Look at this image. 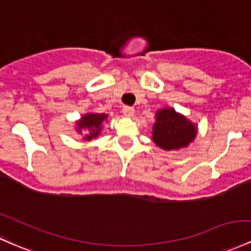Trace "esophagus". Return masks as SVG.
<instances>
[{"instance_id": "esophagus-1", "label": "esophagus", "mask_w": 251, "mask_h": 251, "mask_svg": "<svg viewBox=\"0 0 251 251\" xmlns=\"http://www.w3.org/2000/svg\"><path fill=\"white\" fill-rule=\"evenodd\" d=\"M123 114L125 115V117H133L134 108L131 106H124L123 107Z\"/></svg>"}]
</instances>
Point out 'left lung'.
I'll use <instances>...</instances> for the list:
<instances>
[{"label": "left lung", "instance_id": "obj_1", "mask_svg": "<svg viewBox=\"0 0 251 251\" xmlns=\"http://www.w3.org/2000/svg\"><path fill=\"white\" fill-rule=\"evenodd\" d=\"M152 139L157 147L164 150H174L187 147L197 134V128L191 121L177 114L175 109H161L156 113Z\"/></svg>", "mask_w": 251, "mask_h": 251}]
</instances>
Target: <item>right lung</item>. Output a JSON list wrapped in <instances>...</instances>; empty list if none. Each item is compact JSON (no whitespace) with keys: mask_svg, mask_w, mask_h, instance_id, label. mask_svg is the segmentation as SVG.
<instances>
[{"mask_svg":"<svg viewBox=\"0 0 251 251\" xmlns=\"http://www.w3.org/2000/svg\"><path fill=\"white\" fill-rule=\"evenodd\" d=\"M107 119L106 114H87L77 123L78 131L81 132L83 128L89 130V134L85 136V139L90 140L99 136L101 131V124L103 120Z\"/></svg>","mask_w":251,"mask_h":251,"instance_id":"add662e5","label":"right lung"}]
</instances>
